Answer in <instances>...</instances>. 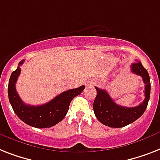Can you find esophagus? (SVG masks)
<instances>
[{
  "label": "esophagus",
  "mask_w": 160,
  "mask_h": 160,
  "mask_svg": "<svg viewBox=\"0 0 160 160\" xmlns=\"http://www.w3.org/2000/svg\"><path fill=\"white\" fill-rule=\"evenodd\" d=\"M93 82H92V81H89V82L86 83V86H89V85H93Z\"/></svg>",
  "instance_id": "34e87169"
}]
</instances>
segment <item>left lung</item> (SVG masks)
I'll return each instance as SVG.
<instances>
[{"instance_id":"8db88e82","label":"left lung","mask_w":160,"mask_h":160,"mask_svg":"<svg viewBox=\"0 0 160 160\" xmlns=\"http://www.w3.org/2000/svg\"><path fill=\"white\" fill-rule=\"evenodd\" d=\"M131 69L133 73L142 77L145 85V96L143 102L138 106L127 108L117 104L106 90L95 86L97 95L93 104L96 118L102 124L109 127L120 128L134 122L141 118L147 108L150 96V79L146 69L141 62L132 63Z\"/></svg>"}]
</instances>
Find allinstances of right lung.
I'll list each match as a JSON object with an SVG mask.
<instances>
[{"instance_id": "add662e5", "label": "right lung", "mask_w": 160, "mask_h": 160, "mask_svg": "<svg viewBox=\"0 0 160 160\" xmlns=\"http://www.w3.org/2000/svg\"><path fill=\"white\" fill-rule=\"evenodd\" d=\"M24 61L19 62V67L11 73L9 80L8 96L13 110L20 120L31 127L48 128L55 126L65 118L71 100L81 93L85 86L81 85L76 89L67 90L42 105L25 104L19 98L15 89V84L20 74L19 67L24 63Z\"/></svg>"}]
</instances>
